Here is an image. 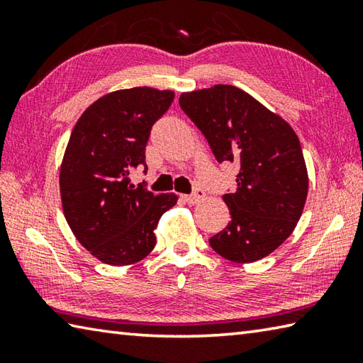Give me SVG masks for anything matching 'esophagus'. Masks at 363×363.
Masks as SVG:
<instances>
[{
    "label": "esophagus",
    "mask_w": 363,
    "mask_h": 363,
    "mask_svg": "<svg viewBox=\"0 0 363 363\" xmlns=\"http://www.w3.org/2000/svg\"><path fill=\"white\" fill-rule=\"evenodd\" d=\"M203 196H205L203 190H201V189H195L194 194L182 195V200L186 201V203H189V205H196V203H199V201L203 200Z\"/></svg>",
    "instance_id": "34e87169"
}]
</instances>
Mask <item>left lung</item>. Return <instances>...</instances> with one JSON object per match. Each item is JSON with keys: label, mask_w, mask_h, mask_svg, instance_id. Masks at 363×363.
<instances>
[{"label": "left lung", "mask_w": 363, "mask_h": 363, "mask_svg": "<svg viewBox=\"0 0 363 363\" xmlns=\"http://www.w3.org/2000/svg\"><path fill=\"white\" fill-rule=\"evenodd\" d=\"M179 106L219 163L240 164L235 192L223 196L230 220L211 248L233 262L262 259L291 235L306 205L309 177L296 133L232 84L182 93Z\"/></svg>", "instance_id": "left-lung-1"}]
</instances>
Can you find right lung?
Returning a JSON list of instances; mask_svg holds the SVG:
<instances>
[{
  "label": "right lung",
  "instance_id": "1",
  "mask_svg": "<svg viewBox=\"0 0 363 363\" xmlns=\"http://www.w3.org/2000/svg\"><path fill=\"white\" fill-rule=\"evenodd\" d=\"M173 101L168 89H118L91 104L73 128L59 174L62 210L77 240L101 262L144 259L160 218L176 205V194L153 195L128 177L145 167L153 123Z\"/></svg>",
  "mask_w": 363,
  "mask_h": 363
}]
</instances>
